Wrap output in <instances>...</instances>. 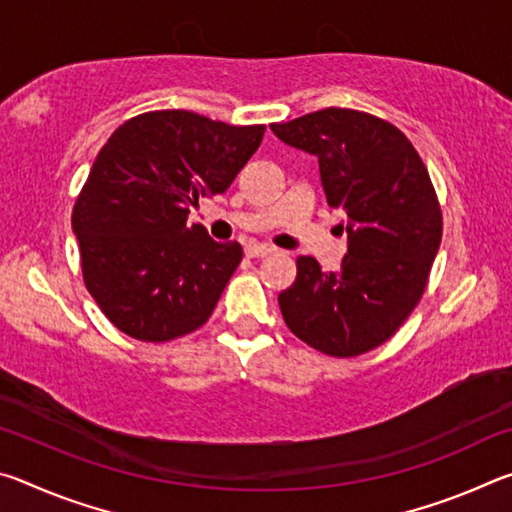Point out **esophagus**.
Listing matches in <instances>:
<instances>
[{"label":"esophagus","instance_id":"esophagus-1","mask_svg":"<svg viewBox=\"0 0 512 512\" xmlns=\"http://www.w3.org/2000/svg\"><path fill=\"white\" fill-rule=\"evenodd\" d=\"M273 246H266V244H248L246 246V255L248 257H266L273 253Z\"/></svg>","mask_w":512,"mask_h":512}]
</instances>
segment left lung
<instances>
[{
	"instance_id": "8db88e82",
	"label": "left lung",
	"mask_w": 512,
	"mask_h": 512,
	"mask_svg": "<svg viewBox=\"0 0 512 512\" xmlns=\"http://www.w3.org/2000/svg\"><path fill=\"white\" fill-rule=\"evenodd\" d=\"M271 131L316 155L348 235L339 271L298 257L296 282L277 296L284 323L329 357H357L391 339L427 287L443 239L427 167L402 131L368 112L325 108Z\"/></svg>"
}]
</instances>
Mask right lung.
Listing matches in <instances>:
<instances>
[{
  "mask_svg": "<svg viewBox=\"0 0 512 512\" xmlns=\"http://www.w3.org/2000/svg\"><path fill=\"white\" fill-rule=\"evenodd\" d=\"M264 137L189 110L128 119L94 160L72 230L85 287L137 341L162 343L201 327L244 250L187 223L198 196L223 194Z\"/></svg>",
  "mask_w": 512,
  "mask_h": 512,
  "instance_id": "obj_1",
  "label": "right lung"
}]
</instances>
